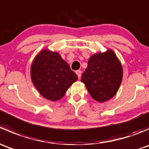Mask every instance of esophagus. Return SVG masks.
Instances as JSON below:
<instances>
[{
    "mask_svg": "<svg viewBox=\"0 0 149 149\" xmlns=\"http://www.w3.org/2000/svg\"><path fill=\"white\" fill-rule=\"evenodd\" d=\"M76 74H77V76H78V77L79 78V79H80L81 78V70H76Z\"/></svg>",
    "mask_w": 149,
    "mask_h": 149,
    "instance_id": "1",
    "label": "esophagus"
}]
</instances>
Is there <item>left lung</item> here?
<instances>
[{"instance_id":"8db88e82","label":"left lung","mask_w":149,"mask_h":149,"mask_svg":"<svg viewBox=\"0 0 149 149\" xmlns=\"http://www.w3.org/2000/svg\"><path fill=\"white\" fill-rule=\"evenodd\" d=\"M123 75L120 61L112 49H107L90 57L81 81L94 100L104 102L117 94Z\"/></svg>"}]
</instances>
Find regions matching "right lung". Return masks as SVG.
<instances>
[{"label":"right lung","instance_id":"obj_1","mask_svg":"<svg viewBox=\"0 0 149 149\" xmlns=\"http://www.w3.org/2000/svg\"><path fill=\"white\" fill-rule=\"evenodd\" d=\"M32 83L43 97L50 101H58L78 76L68 64L57 52L43 49L36 55L31 66Z\"/></svg>","mask_w":149,"mask_h":149}]
</instances>
